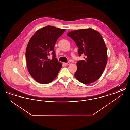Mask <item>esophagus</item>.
<instances>
[{
  "label": "esophagus",
  "mask_w": 130,
  "mask_h": 130,
  "mask_svg": "<svg viewBox=\"0 0 130 130\" xmlns=\"http://www.w3.org/2000/svg\"><path fill=\"white\" fill-rule=\"evenodd\" d=\"M64 64L65 66H67V65H69V64H70V63H69V62H67V63H64Z\"/></svg>",
  "instance_id": "obj_1"
}]
</instances>
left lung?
Wrapping results in <instances>:
<instances>
[{
	"label": "left lung",
	"instance_id": "8db88e82",
	"mask_svg": "<svg viewBox=\"0 0 130 130\" xmlns=\"http://www.w3.org/2000/svg\"><path fill=\"white\" fill-rule=\"evenodd\" d=\"M78 48L79 56L84 55L85 60L77 62L74 76L83 84L98 80L102 74L107 62V51L101 35L89 28L71 31L67 34Z\"/></svg>",
	"mask_w": 130,
	"mask_h": 130
}]
</instances>
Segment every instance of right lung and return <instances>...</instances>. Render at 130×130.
Instances as JSON below:
<instances>
[{
    "label": "right lung",
    "mask_w": 130,
    "mask_h": 130,
    "mask_svg": "<svg viewBox=\"0 0 130 130\" xmlns=\"http://www.w3.org/2000/svg\"><path fill=\"white\" fill-rule=\"evenodd\" d=\"M65 31L49 25L37 31L30 38L26 51V62L30 74L38 82H52L62 68V64L56 57L54 47ZM51 54L53 56L50 59Z\"/></svg>",
    "instance_id": "1"
}]
</instances>
